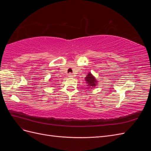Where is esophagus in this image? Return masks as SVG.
I'll list each match as a JSON object with an SVG mask.
<instances>
[{
    "mask_svg": "<svg viewBox=\"0 0 151 151\" xmlns=\"http://www.w3.org/2000/svg\"><path fill=\"white\" fill-rule=\"evenodd\" d=\"M68 77H74V76H73L72 74H70H70H68Z\"/></svg>",
    "mask_w": 151,
    "mask_h": 151,
    "instance_id": "1",
    "label": "esophagus"
}]
</instances>
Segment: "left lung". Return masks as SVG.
Masks as SVG:
<instances>
[{"label": "left lung", "instance_id": "1", "mask_svg": "<svg viewBox=\"0 0 151 151\" xmlns=\"http://www.w3.org/2000/svg\"><path fill=\"white\" fill-rule=\"evenodd\" d=\"M85 81L87 84V86H88L87 87L88 89H93L92 88H95L96 86L98 85V81H97L96 78L90 72L85 77Z\"/></svg>", "mask_w": 151, "mask_h": 151}]
</instances>
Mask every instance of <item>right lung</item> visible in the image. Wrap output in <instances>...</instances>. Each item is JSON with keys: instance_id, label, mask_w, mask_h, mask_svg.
<instances>
[{"instance_id": "obj_1", "label": "right lung", "mask_w": 151, "mask_h": 151, "mask_svg": "<svg viewBox=\"0 0 151 151\" xmlns=\"http://www.w3.org/2000/svg\"><path fill=\"white\" fill-rule=\"evenodd\" d=\"M52 79H53L52 77V78H50V79H49V81H50V82H51V81H52Z\"/></svg>"}]
</instances>
